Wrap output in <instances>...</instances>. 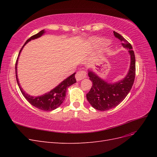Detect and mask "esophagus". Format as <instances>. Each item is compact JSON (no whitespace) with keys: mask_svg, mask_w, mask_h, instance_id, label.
Returning <instances> with one entry per match:
<instances>
[{"mask_svg":"<svg viewBox=\"0 0 157 157\" xmlns=\"http://www.w3.org/2000/svg\"><path fill=\"white\" fill-rule=\"evenodd\" d=\"M86 77V73L83 71H78V72H77L75 75V78L77 79V81H80V80H82Z\"/></svg>","mask_w":157,"mask_h":157,"instance_id":"1","label":"esophagus"}]
</instances>
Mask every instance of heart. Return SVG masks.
I'll return each instance as SVG.
<instances>
[{"instance_id": "1", "label": "heart", "mask_w": 157, "mask_h": 157, "mask_svg": "<svg viewBox=\"0 0 157 157\" xmlns=\"http://www.w3.org/2000/svg\"><path fill=\"white\" fill-rule=\"evenodd\" d=\"M93 41L95 43L99 45H104L107 42V40L105 39H102V38H94V39H93Z\"/></svg>"}]
</instances>
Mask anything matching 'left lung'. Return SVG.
<instances>
[{"label":"left lung","mask_w":157,"mask_h":157,"mask_svg":"<svg viewBox=\"0 0 157 157\" xmlns=\"http://www.w3.org/2000/svg\"><path fill=\"white\" fill-rule=\"evenodd\" d=\"M117 39L122 42V46L128 50L130 56V64L124 78L117 82H109L101 78L92 69H89L88 76L93 82L86 98L94 109L107 111L121 103L126 97L133 86L136 75V59L132 45L118 33L113 31Z\"/></svg>","instance_id":"8db88e82"}]
</instances>
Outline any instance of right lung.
Here are the masks:
<instances>
[{
    "label": "right lung",
    "instance_id": "obj_1",
    "mask_svg": "<svg viewBox=\"0 0 157 157\" xmlns=\"http://www.w3.org/2000/svg\"><path fill=\"white\" fill-rule=\"evenodd\" d=\"M46 33L45 30L43 29L40 31L39 33H38L37 34L32 36L30 37L29 39H27L25 42V43L22 46L21 49L20 50V53L18 55V58L16 61V80L18 84V86L20 88L21 92L23 94V96L25 97V98L27 100L29 101L33 106H34L38 109H40V110H43L45 111H49L54 110V109H57L58 107L61 105V104L63 102L66 96V92L68 89V88L77 82L76 81V78L75 77V73L73 75H70L67 78L63 80L62 82H60L58 86H56L54 88L51 90L50 92H47L44 94H42L41 96H30L29 94L26 93L23 89L21 88V85L19 82V80L17 78V63H18V59L21 52L23 48V47L26 45L28 42H30L31 40H35L40 38L43 35Z\"/></svg>",
    "mask_w": 157,
    "mask_h": 157
}]
</instances>
